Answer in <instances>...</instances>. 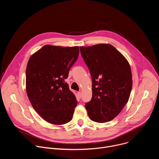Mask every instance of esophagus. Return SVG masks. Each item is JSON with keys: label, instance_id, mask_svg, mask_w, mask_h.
I'll use <instances>...</instances> for the list:
<instances>
[{"label": "esophagus", "instance_id": "34e87169", "mask_svg": "<svg viewBox=\"0 0 159 159\" xmlns=\"http://www.w3.org/2000/svg\"><path fill=\"white\" fill-rule=\"evenodd\" d=\"M77 95H78L79 98H80L81 96H82V93H81V92H78V93H77Z\"/></svg>", "mask_w": 159, "mask_h": 159}]
</instances>
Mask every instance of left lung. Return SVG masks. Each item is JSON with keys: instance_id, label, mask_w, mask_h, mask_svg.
Segmentation results:
<instances>
[{"instance_id": "8db88e82", "label": "left lung", "mask_w": 159, "mask_h": 159, "mask_svg": "<svg viewBox=\"0 0 159 159\" xmlns=\"http://www.w3.org/2000/svg\"><path fill=\"white\" fill-rule=\"evenodd\" d=\"M92 77L93 97L85 105L89 118L98 123L114 119L128 102L132 75L125 57L109 44L80 47Z\"/></svg>"}]
</instances>
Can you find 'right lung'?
<instances>
[{"label": "right lung", "mask_w": 159, "mask_h": 159, "mask_svg": "<svg viewBox=\"0 0 159 159\" xmlns=\"http://www.w3.org/2000/svg\"><path fill=\"white\" fill-rule=\"evenodd\" d=\"M79 54V47L44 45L28 62L27 95L34 109L50 123L60 125L72 119L77 101L65 79Z\"/></svg>", "instance_id": "add662e5"}]
</instances>
